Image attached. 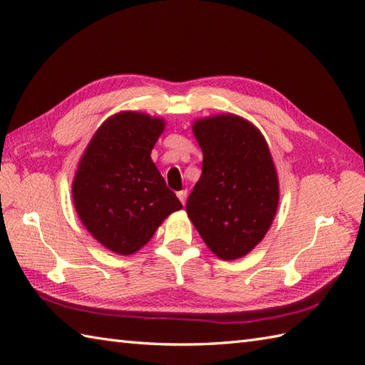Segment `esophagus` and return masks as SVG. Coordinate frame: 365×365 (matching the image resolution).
Listing matches in <instances>:
<instances>
[{
  "mask_svg": "<svg viewBox=\"0 0 365 365\" xmlns=\"http://www.w3.org/2000/svg\"><path fill=\"white\" fill-rule=\"evenodd\" d=\"M187 190H180V191H177V197L180 199V202L185 205V202H187Z\"/></svg>",
  "mask_w": 365,
  "mask_h": 365,
  "instance_id": "34e87169",
  "label": "esophagus"
}]
</instances>
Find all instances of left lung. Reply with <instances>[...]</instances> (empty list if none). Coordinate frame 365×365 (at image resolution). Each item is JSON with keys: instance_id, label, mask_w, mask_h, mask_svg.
<instances>
[{"instance_id": "8db88e82", "label": "left lung", "mask_w": 365, "mask_h": 365, "mask_svg": "<svg viewBox=\"0 0 365 365\" xmlns=\"http://www.w3.org/2000/svg\"><path fill=\"white\" fill-rule=\"evenodd\" d=\"M202 150V175L187 213L216 257L237 260L257 246L279 205V178L267 139L237 114L192 122Z\"/></svg>"}]
</instances>
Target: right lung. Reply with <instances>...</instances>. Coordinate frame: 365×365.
I'll return each instance as SVG.
<instances>
[{
	"mask_svg": "<svg viewBox=\"0 0 365 365\" xmlns=\"http://www.w3.org/2000/svg\"><path fill=\"white\" fill-rule=\"evenodd\" d=\"M165 127L161 118L120 111L97 128L76 166L75 210L89 234L119 255L141 250L182 208L150 157Z\"/></svg>",
	"mask_w": 365,
	"mask_h": 365,
	"instance_id": "1",
	"label": "right lung"
}]
</instances>
